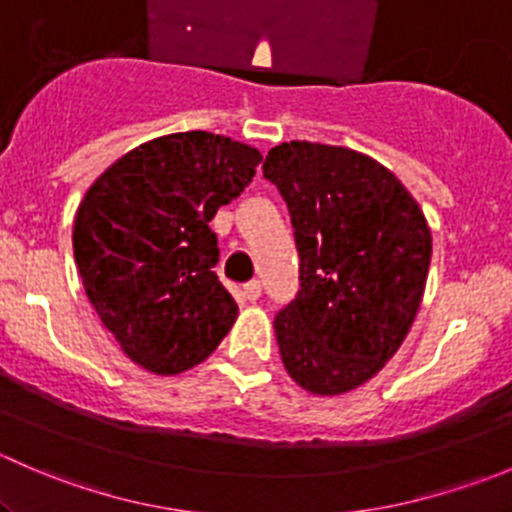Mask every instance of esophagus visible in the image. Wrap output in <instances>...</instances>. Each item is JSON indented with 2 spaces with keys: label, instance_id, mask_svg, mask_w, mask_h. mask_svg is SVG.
Instances as JSON below:
<instances>
[{
  "label": "esophagus",
  "instance_id": "obj_1",
  "mask_svg": "<svg viewBox=\"0 0 512 512\" xmlns=\"http://www.w3.org/2000/svg\"><path fill=\"white\" fill-rule=\"evenodd\" d=\"M242 294H245V297L250 299V302H255V299H260L262 285H260V282H257V280H250L245 287H242Z\"/></svg>",
  "mask_w": 512,
  "mask_h": 512
}]
</instances>
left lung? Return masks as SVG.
<instances>
[{
  "label": "left lung",
  "mask_w": 512,
  "mask_h": 512,
  "mask_svg": "<svg viewBox=\"0 0 512 512\" xmlns=\"http://www.w3.org/2000/svg\"><path fill=\"white\" fill-rule=\"evenodd\" d=\"M262 173L285 198L299 292L275 317L282 364L317 396L379 374L414 324L431 230L401 180L364 153L289 141Z\"/></svg>",
  "instance_id": "left-lung-1"
}]
</instances>
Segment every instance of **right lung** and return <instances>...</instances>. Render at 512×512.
I'll return each instance as SVG.
<instances>
[{"mask_svg":"<svg viewBox=\"0 0 512 512\" xmlns=\"http://www.w3.org/2000/svg\"><path fill=\"white\" fill-rule=\"evenodd\" d=\"M260 151L208 131L153 138L86 190L74 257L86 297L133 364L158 376L193 369L218 349L237 304L213 267L210 230L255 178Z\"/></svg>","mask_w":512,"mask_h":512,"instance_id":"1","label":"right lung"}]
</instances>
